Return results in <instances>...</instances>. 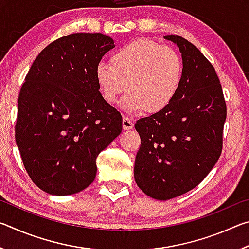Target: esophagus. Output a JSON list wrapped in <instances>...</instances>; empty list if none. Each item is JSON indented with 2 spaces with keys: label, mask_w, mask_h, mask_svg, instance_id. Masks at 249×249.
I'll use <instances>...</instances> for the list:
<instances>
[{
  "label": "esophagus",
  "mask_w": 249,
  "mask_h": 249,
  "mask_svg": "<svg viewBox=\"0 0 249 249\" xmlns=\"http://www.w3.org/2000/svg\"><path fill=\"white\" fill-rule=\"evenodd\" d=\"M133 127H134V123L132 122V120L128 119V117L124 116L123 117V128L125 130H128V129L133 128Z\"/></svg>",
  "instance_id": "obj_1"
}]
</instances>
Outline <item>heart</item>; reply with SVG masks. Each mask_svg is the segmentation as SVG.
Masks as SVG:
<instances>
[{
  "mask_svg": "<svg viewBox=\"0 0 249 249\" xmlns=\"http://www.w3.org/2000/svg\"><path fill=\"white\" fill-rule=\"evenodd\" d=\"M183 74L182 58L176 49L148 39H135L116 49L108 62H99L94 80L104 101L122 102L126 112L162 111L178 93Z\"/></svg>",
  "mask_w": 249,
  "mask_h": 249,
  "instance_id": "b5f03b06",
  "label": "heart"
}]
</instances>
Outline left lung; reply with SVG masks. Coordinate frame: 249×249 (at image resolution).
Listing matches in <instances>:
<instances>
[{"label":"left lung","instance_id":"obj_1","mask_svg":"<svg viewBox=\"0 0 249 249\" xmlns=\"http://www.w3.org/2000/svg\"><path fill=\"white\" fill-rule=\"evenodd\" d=\"M163 38L179 48L183 74L178 93L162 111L135 123L142 145L134 178L145 195L160 201L196 188L222 153L226 104L214 67L190 41Z\"/></svg>","mask_w":249,"mask_h":249}]
</instances>
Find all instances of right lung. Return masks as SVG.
<instances>
[{"mask_svg": "<svg viewBox=\"0 0 249 249\" xmlns=\"http://www.w3.org/2000/svg\"><path fill=\"white\" fill-rule=\"evenodd\" d=\"M114 48L112 37H61L34 60L18 101L15 141L27 174L53 196L93 182L96 158L122 132V116L101 95L94 69Z\"/></svg>", "mask_w": 249, "mask_h": 249, "instance_id": "add662e5", "label": "right lung"}]
</instances>
